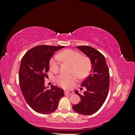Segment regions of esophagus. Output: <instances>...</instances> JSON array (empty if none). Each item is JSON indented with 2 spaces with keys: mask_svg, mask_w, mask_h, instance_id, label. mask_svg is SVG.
<instances>
[{
  "mask_svg": "<svg viewBox=\"0 0 135 135\" xmlns=\"http://www.w3.org/2000/svg\"><path fill=\"white\" fill-rule=\"evenodd\" d=\"M64 92L65 94H69V95H72L74 93V92L73 91H65Z\"/></svg>",
  "mask_w": 135,
  "mask_h": 135,
  "instance_id": "34e87169",
  "label": "esophagus"
}]
</instances>
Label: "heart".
<instances>
[{
    "instance_id": "1",
    "label": "heart",
    "mask_w": 135,
    "mask_h": 135,
    "mask_svg": "<svg viewBox=\"0 0 135 135\" xmlns=\"http://www.w3.org/2000/svg\"><path fill=\"white\" fill-rule=\"evenodd\" d=\"M60 59L72 64L71 75L60 74L57 76L55 81L58 85L65 88L71 87L78 80V76L83 78L87 76L91 69V61L83 57L79 52L73 50H65L57 55L53 57L50 62V69L54 72L58 71L60 68Z\"/></svg>"
}]
</instances>
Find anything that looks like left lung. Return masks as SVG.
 I'll return each instance as SVG.
<instances>
[{"label": "left lung", "mask_w": 135, "mask_h": 135, "mask_svg": "<svg viewBox=\"0 0 135 135\" xmlns=\"http://www.w3.org/2000/svg\"><path fill=\"white\" fill-rule=\"evenodd\" d=\"M79 49L91 60L92 68L90 74L81 84L86 88L83 95L78 93L80 101L73 106V109L82 115H91L97 112L103 106L108 95L110 75L104 56L89 46H78Z\"/></svg>", "instance_id": "left-lung-1"}]
</instances>
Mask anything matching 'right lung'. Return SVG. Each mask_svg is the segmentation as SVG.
<instances>
[{
    "label": "right lung",
    "instance_id": "add662e5",
    "mask_svg": "<svg viewBox=\"0 0 135 135\" xmlns=\"http://www.w3.org/2000/svg\"><path fill=\"white\" fill-rule=\"evenodd\" d=\"M65 46L42 45L28 50L23 56L19 70V82L27 103L40 114L54 112L64 90L52 85L50 89L44 85V78L50 70V61L54 53Z\"/></svg>",
    "mask_w": 135,
    "mask_h": 135
}]
</instances>
